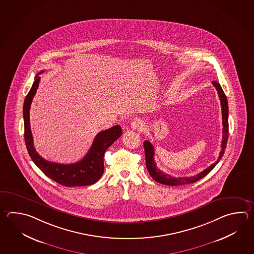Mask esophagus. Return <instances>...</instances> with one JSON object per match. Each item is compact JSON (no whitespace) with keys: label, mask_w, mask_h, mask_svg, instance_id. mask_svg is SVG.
Wrapping results in <instances>:
<instances>
[{"label":"esophagus","mask_w":254,"mask_h":254,"mask_svg":"<svg viewBox=\"0 0 254 254\" xmlns=\"http://www.w3.org/2000/svg\"><path fill=\"white\" fill-rule=\"evenodd\" d=\"M131 127H132L133 129H141V128L144 127V122H143L142 120H140V119L135 120V121L132 122Z\"/></svg>","instance_id":"34e87169"}]
</instances>
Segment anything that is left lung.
Instances as JSON below:
<instances>
[{"instance_id":"8db88e82","label":"left lung","mask_w":254,"mask_h":254,"mask_svg":"<svg viewBox=\"0 0 254 254\" xmlns=\"http://www.w3.org/2000/svg\"><path fill=\"white\" fill-rule=\"evenodd\" d=\"M212 85L215 87L217 90L219 98L221 100V106H222V117H223V140H222V149L220 152V155L218 157L217 161L215 163H213L212 166H209L206 169H204L203 171L199 173L198 175L194 176H189V177H173L170 175H167L166 173L161 171L157 166L155 165V159H154V155H155V149L154 146L152 145L149 141H145L144 142V148H145V165L146 168L149 172V175L151 177L155 180V181L162 184V185H166V186H184V185H188L191 184L194 182L199 181L200 179H202V177L206 176L210 172L212 171L213 167L217 165L220 160L222 159L224 151L226 148L228 141V133H229V124H228V101L227 98L225 96V94L223 92V88L221 87V85L216 81H212Z\"/></svg>"}]
</instances>
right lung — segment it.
Returning a JSON list of instances; mask_svg holds the SVG:
<instances>
[{
    "label": "right lung",
    "instance_id": "right-lung-1",
    "mask_svg": "<svg viewBox=\"0 0 254 254\" xmlns=\"http://www.w3.org/2000/svg\"><path fill=\"white\" fill-rule=\"evenodd\" d=\"M38 73L32 84L31 90L25 98L23 105V119H24V139L27 150L41 171L50 177L53 181L64 187H85L94 185L99 181L104 173V154L110 145L122 135L120 126H114L111 128L98 133L93 141L90 149L84 158L77 163L64 165L50 162L42 158L37 153L33 145V137L30 125V109L32 99L36 93L37 88L41 80Z\"/></svg>",
    "mask_w": 254,
    "mask_h": 254
}]
</instances>
